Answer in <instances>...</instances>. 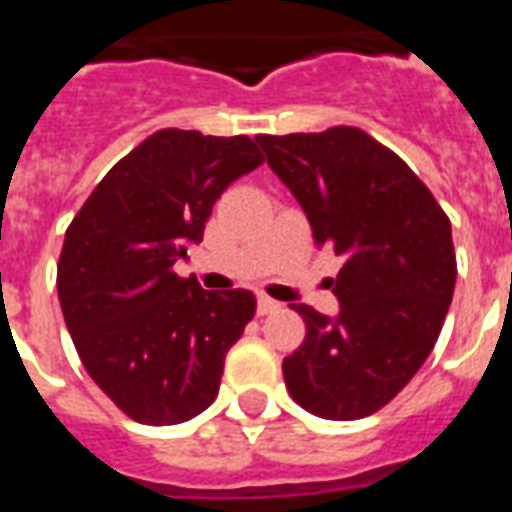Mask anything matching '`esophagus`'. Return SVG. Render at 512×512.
I'll use <instances>...</instances> for the list:
<instances>
[{"mask_svg": "<svg viewBox=\"0 0 512 512\" xmlns=\"http://www.w3.org/2000/svg\"><path fill=\"white\" fill-rule=\"evenodd\" d=\"M279 310V304L274 299H268V296H260L257 299V315H268V312Z\"/></svg>", "mask_w": 512, "mask_h": 512, "instance_id": "1", "label": "esophagus"}]
</instances>
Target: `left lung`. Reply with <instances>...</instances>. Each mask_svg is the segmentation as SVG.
Wrapping results in <instances>:
<instances>
[{"instance_id":"obj_1","label":"left lung","mask_w":512,"mask_h":512,"mask_svg":"<svg viewBox=\"0 0 512 512\" xmlns=\"http://www.w3.org/2000/svg\"><path fill=\"white\" fill-rule=\"evenodd\" d=\"M257 142L301 202L315 241L345 255L332 279L334 321L293 304L307 337L282 362L285 386L315 417H370L439 340L458 274L450 219L406 161L362 128Z\"/></svg>"}]
</instances>
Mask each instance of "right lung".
<instances>
[{
    "mask_svg": "<svg viewBox=\"0 0 512 512\" xmlns=\"http://www.w3.org/2000/svg\"><path fill=\"white\" fill-rule=\"evenodd\" d=\"M260 164L244 134L161 128L106 172L65 230V326L84 370L134 422L178 425L216 400L255 296L202 290L175 263L202 241L222 191Z\"/></svg>",
    "mask_w": 512,
    "mask_h": 512,
    "instance_id": "add662e5",
    "label": "right lung"
}]
</instances>
